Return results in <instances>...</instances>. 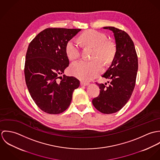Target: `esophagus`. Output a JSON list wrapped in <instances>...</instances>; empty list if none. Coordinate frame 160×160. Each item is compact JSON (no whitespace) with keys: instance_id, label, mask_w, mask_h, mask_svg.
Wrapping results in <instances>:
<instances>
[{"instance_id":"34e87169","label":"esophagus","mask_w":160,"mask_h":160,"mask_svg":"<svg viewBox=\"0 0 160 160\" xmlns=\"http://www.w3.org/2000/svg\"><path fill=\"white\" fill-rule=\"evenodd\" d=\"M81 85L82 86H87L89 85V84L88 82H86L81 81Z\"/></svg>"}]
</instances>
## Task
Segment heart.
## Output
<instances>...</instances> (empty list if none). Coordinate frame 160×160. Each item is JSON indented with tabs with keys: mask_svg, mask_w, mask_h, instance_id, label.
Here are the masks:
<instances>
[{
	"mask_svg": "<svg viewBox=\"0 0 160 160\" xmlns=\"http://www.w3.org/2000/svg\"><path fill=\"white\" fill-rule=\"evenodd\" d=\"M79 40L87 46L95 48L92 60H80L71 63L69 71L71 74L82 81H89L98 76L103 70L102 59L110 62L114 58L116 47L113 42L107 41V36L95 30H88L83 32ZM65 52L69 60H73L80 55V45L76 39L68 41L65 47Z\"/></svg>",
	"mask_w": 160,
	"mask_h": 160,
	"instance_id": "obj_1",
	"label": "heart"
}]
</instances>
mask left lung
Returning a JSON list of instances; mask_svg holds the SVG:
<instances>
[{
    "label": "left lung",
    "instance_id": "8db88e82",
    "mask_svg": "<svg viewBox=\"0 0 160 160\" xmlns=\"http://www.w3.org/2000/svg\"><path fill=\"white\" fill-rule=\"evenodd\" d=\"M103 28L113 32L116 53L110 67L102 76L111 82L108 87L107 83L98 84L100 94L92 100V103L101 113L112 114L120 110L131 97L136 84L138 58L134 42L125 31L112 26Z\"/></svg>",
    "mask_w": 160,
    "mask_h": 160
}]
</instances>
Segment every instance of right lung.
Segmentation results:
<instances>
[{
    "label": "right lung",
    "mask_w": 160,
    "mask_h": 160,
    "mask_svg": "<svg viewBox=\"0 0 160 160\" xmlns=\"http://www.w3.org/2000/svg\"><path fill=\"white\" fill-rule=\"evenodd\" d=\"M81 29L47 28L29 44L24 75L29 92L38 107L48 114H59L68 108L72 92L79 88L74 77L60 76L69 65L67 42Z\"/></svg>",
    "instance_id": "1"
}]
</instances>
